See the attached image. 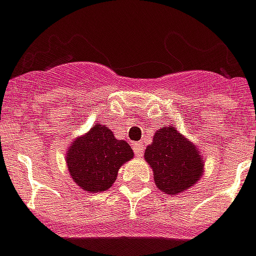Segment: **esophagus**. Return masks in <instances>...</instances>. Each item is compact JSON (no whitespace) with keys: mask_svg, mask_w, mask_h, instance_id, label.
Returning <instances> with one entry per match:
<instances>
[{"mask_svg":"<svg viewBox=\"0 0 256 256\" xmlns=\"http://www.w3.org/2000/svg\"><path fill=\"white\" fill-rule=\"evenodd\" d=\"M133 150H134V154H136L137 156H141L144 152L142 144H133Z\"/></svg>","mask_w":256,"mask_h":256,"instance_id":"esophagus-1","label":"esophagus"}]
</instances>
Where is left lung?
<instances>
[{"mask_svg": "<svg viewBox=\"0 0 256 256\" xmlns=\"http://www.w3.org/2000/svg\"><path fill=\"white\" fill-rule=\"evenodd\" d=\"M144 158L152 167L155 185L170 196L193 186L204 167L196 146L171 126L155 132Z\"/></svg>", "mask_w": 256, "mask_h": 256, "instance_id": "obj_1", "label": "left lung"}]
</instances>
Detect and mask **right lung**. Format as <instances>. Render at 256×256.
<instances>
[{"instance_id":"1","label":"right lung","mask_w":256,"mask_h":256,"mask_svg":"<svg viewBox=\"0 0 256 256\" xmlns=\"http://www.w3.org/2000/svg\"><path fill=\"white\" fill-rule=\"evenodd\" d=\"M132 158V148L98 123L86 134L72 141L66 163L71 178L82 190L98 193L112 186L119 168Z\"/></svg>"}]
</instances>
